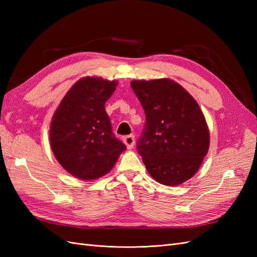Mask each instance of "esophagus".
Masks as SVG:
<instances>
[{
	"mask_svg": "<svg viewBox=\"0 0 257 257\" xmlns=\"http://www.w3.org/2000/svg\"><path fill=\"white\" fill-rule=\"evenodd\" d=\"M123 142L126 145L127 149H132L135 145V136L134 135H127L123 137Z\"/></svg>",
	"mask_w": 257,
	"mask_h": 257,
	"instance_id": "34e87169",
	"label": "esophagus"
}]
</instances>
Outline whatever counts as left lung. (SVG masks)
<instances>
[{
  "label": "left lung",
  "mask_w": 257,
  "mask_h": 257,
  "mask_svg": "<svg viewBox=\"0 0 257 257\" xmlns=\"http://www.w3.org/2000/svg\"><path fill=\"white\" fill-rule=\"evenodd\" d=\"M146 114L137 151L158 182L179 185L195 175L209 149V131L196 100L170 79L134 80Z\"/></svg>",
  "instance_id": "left-lung-1"
}]
</instances>
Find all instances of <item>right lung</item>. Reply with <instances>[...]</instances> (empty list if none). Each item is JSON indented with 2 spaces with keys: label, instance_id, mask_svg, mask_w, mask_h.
Masks as SVG:
<instances>
[{
  "label": "right lung",
  "instance_id": "obj_1",
  "mask_svg": "<svg viewBox=\"0 0 257 257\" xmlns=\"http://www.w3.org/2000/svg\"><path fill=\"white\" fill-rule=\"evenodd\" d=\"M116 81L85 77L62 99L50 126L54 157L66 172L81 180H93L110 172L126 149L112 133L105 103Z\"/></svg>",
  "mask_w": 257,
  "mask_h": 257
}]
</instances>
